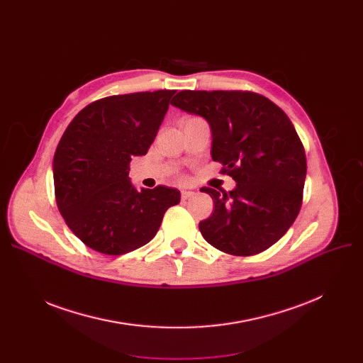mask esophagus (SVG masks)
<instances>
[{
    "instance_id": "34e87169",
    "label": "esophagus",
    "mask_w": 363,
    "mask_h": 363,
    "mask_svg": "<svg viewBox=\"0 0 363 363\" xmlns=\"http://www.w3.org/2000/svg\"><path fill=\"white\" fill-rule=\"evenodd\" d=\"M194 194L196 193L194 191H189V189H182V191H181V199L182 200H188V199H191Z\"/></svg>"
}]
</instances>
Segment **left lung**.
I'll list each match as a JSON object with an SVG mask.
<instances>
[{
	"mask_svg": "<svg viewBox=\"0 0 363 363\" xmlns=\"http://www.w3.org/2000/svg\"><path fill=\"white\" fill-rule=\"evenodd\" d=\"M207 121L212 159L237 186L213 199V215L200 222L204 240L234 256H253L275 244L296 220L306 179V155L277 104L249 91H181L170 101Z\"/></svg>",
	"mask_w": 363,
	"mask_h": 363,
	"instance_id": "left-lung-1",
	"label": "left lung"
}]
</instances>
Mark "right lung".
Here are the masks:
<instances>
[{
    "mask_svg": "<svg viewBox=\"0 0 363 363\" xmlns=\"http://www.w3.org/2000/svg\"><path fill=\"white\" fill-rule=\"evenodd\" d=\"M175 92L111 95L82 108L65 130L52 160L55 201L89 249L110 256L140 249L179 203L177 188L138 191L129 178L132 157L147 155Z\"/></svg>",
    "mask_w": 363,
    "mask_h": 363,
    "instance_id": "1",
    "label": "right lung"
}]
</instances>
